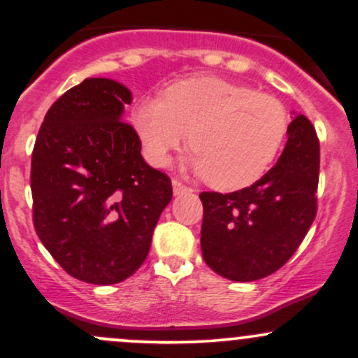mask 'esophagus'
Here are the masks:
<instances>
[{"mask_svg": "<svg viewBox=\"0 0 358 358\" xmlns=\"http://www.w3.org/2000/svg\"><path fill=\"white\" fill-rule=\"evenodd\" d=\"M171 185H173V193H175V195H183V193L192 192L190 188L185 187V185L182 182H178V180H173V182H171Z\"/></svg>", "mask_w": 358, "mask_h": 358, "instance_id": "1", "label": "esophagus"}]
</instances>
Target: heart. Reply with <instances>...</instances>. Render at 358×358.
Listing matches in <instances>:
<instances>
[{
    "label": "heart",
    "instance_id": "heart-1",
    "mask_svg": "<svg viewBox=\"0 0 358 358\" xmlns=\"http://www.w3.org/2000/svg\"><path fill=\"white\" fill-rule=\"evenodd\" d=\"M146 158L163 166L188 139L187 165L219 190H237L264 175L286 134L285 106L269 94L213 76L145 96L131 114Z\"/></svg>",
    "mask_w": 358,
    "mask_h": 358
}]
</instances>
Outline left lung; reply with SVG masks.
<instances>
[{
    "label": "left lung",
    "instance_id": "obj_1",
    "mask_svg": "<svg viewBox=\"0 0 358 358\" xmlns=\"http://www.w3.org/2000/svg\"><path fill=\"white\" fill-rule=\"evenodd\" d=\"M287 126L276 165L248 188L202 192L200 245L213 273L237 282L266 278L299 248L316 215L320 143L305 116Z\"/></svg>",
    "mask_w": 358,
    "mask_h": 358
}]
</instances>
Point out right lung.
Segmentation results:
<instances>
[{
	"mask_svg": "<svg viewBox=\"0 0 358 358\" xmlns=\"http://www.w3.org/2000/svg\"><path fill=\"white\" fill-rule=\"evenodd\" d=\"M131 102L121 82L89 77L53 102L31 155L35 231L62 268L90 285L136 273L173 196L122 122Z\"/></svg>",
	"mask_w": 358,
	"mask_h": 358,
	"instance_id": "obj_1",
	"label": "right lung"
}]
</instances>
